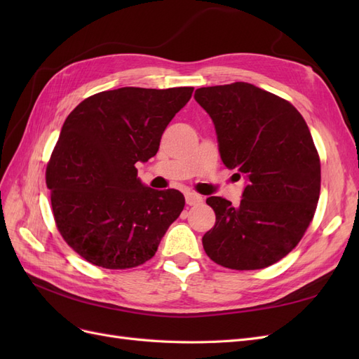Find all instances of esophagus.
I'll return each mask as SVG.
<instances>
[{
  "mask_svg": "<svg viewBox=\"0 0 359 359\" xmlns=\"http://www.w3.org/2000/svg\"><path fill=\"white\" fill-rule=\"evenodd\" d=\"M186 202L187 205L193 206V205H201L203 202V198L198 193H193V191H187L186 193Z\"/></svg>",
  "mask_w": 359,
  "mask_h": 359,
  "instance_id": "esophagus-1",
  "label": "esophagus"
}]
</instances>
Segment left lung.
<instances>
[{"label": "left lung", "instance_id": "8db88e82", "mask_svg": "<svg viewBox=\"0 0 359 359\" xmlns=\"http://www.w3.org/2000/svg\"><path fill=\"white\" fill-rule=\"evenodd\" d=\"M226 168L245 178L238 205L206 199L215 224L202 238L206 255L231 269H260L283 259L313 220L320 160L302 115L285 99L247 82L199 88Z\"/></svg>", "mask_w": 359, "mask_h": 359}]
</instances>
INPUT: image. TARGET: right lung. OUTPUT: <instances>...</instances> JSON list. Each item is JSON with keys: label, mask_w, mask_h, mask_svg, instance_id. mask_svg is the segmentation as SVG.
<instances>
[{"label": "right lung", "mask_w": 359, "mask_h": 359, "mask_svg": "<svg viewBox=\"0 0 359 359\" xmlns=\"http://www.w3.org/2000/svg\"><path fill=\"white\" fill-rule=\"evenodd\" d=\"M191 86H124L94 94L62 124L46 169L57 227L93 265L126 269L153 257L182 208L178 190H154L137 178Z\"/></svg>", "instance_id": "obj_1"}]
</instances>
